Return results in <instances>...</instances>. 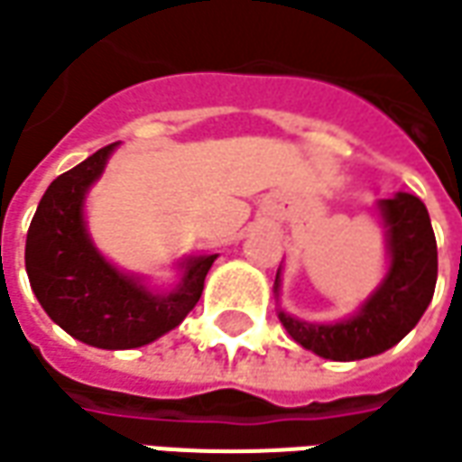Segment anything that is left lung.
Returning a JSON list of instances; mask_svg holds the SVG:
<instances>
[{"label":"left lung","instance_id":"obj_1","mask_svg":"<svg viewBox=\"0 0 462 462\" xmlns=\"http://www.w3.org/2000/svg\"><path fill=\"white\" fill-rule=\"evenodd\" d=\"M382 212L389 227L392 268L359 316L341 323H306L285 316L283 310L278 313L285 331L303 349L323 359L354 362L392 349L415 328L432 300L438 283V243L428 207L415 194L400 191L382 202Z\"/></svg>","mask_w":462,"mask_h":462}]
</instances>
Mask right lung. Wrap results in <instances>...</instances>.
Returning <instances> with one entry per match:
<instances>
[{"mask_svg": "<svg viewBox=\"0 0 462 462\" xmlns=\"http://www.w3.org/2000/svg\"><path fill=\"white\" fill-rule=\"evenodd\" d=\"M113 146L98 149L47 187L27 230L24 265L40 306L60 328L98 349H136L184 321L217 255L191 260L181 285L166 296L113 271L88 240L80 212Z\"/></svg>", "mask_w": 462, "mask_h": 462, "instance_id": "1", "label": "right lung"}]
</instances>
